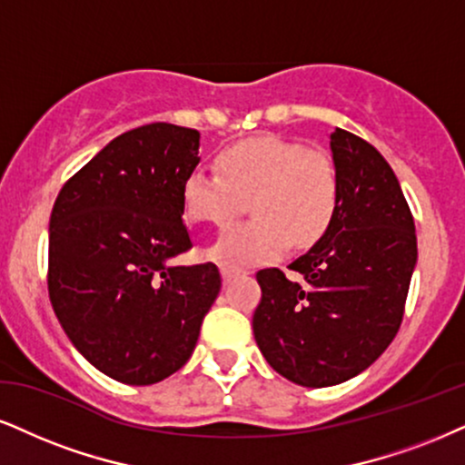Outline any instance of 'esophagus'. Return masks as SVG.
I'll return each instance as SVG.
<instances>
[{"label": "esophagus", "mask_w": 465, "mask_h": 465, "mask_svg": "<svg viewBox=\"0 0 465 465\" xmlns=\"http://www.w3.org/2000/svg\"><path fill=\"white\" fill-rule=\"evenodd\" d=\"M239 276V272H231V269H222V278H223V284H231L234 278Z\"/></svg>", "instance_id": "1"}]
</instances>
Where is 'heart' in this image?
<instances>
[{
  "label": "heart",
  "mask_w": 465,
  "mask_h": 465,
  "mask_svg": "<svg viewBox=\"0 0 465 465\" xmlns=\"http://www.w3.org/2000/svg\"><path fill=\"white\" fill-rule=\"evenodd\" d=\"M217 171L192 170L183 179V213L192 222L226 226L250 203L252 220L211 245L209 256L223 269L273 262L323 239L336 220L341 183L325 151L261 135L223 148Z\"/></svg>",
  "instance_id": "obj_1"
}]
</instances>
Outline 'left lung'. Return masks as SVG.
<instances>
[{"label": "left lung", "instance_id": "obj_1", "mask_svg": "<svg viewBox=\"0 0 465 465\" xmlns=\"http://www.w3.org/2000/svg\"><path fill=\"white\" fill-rule=\"evenodd\" d=\"M341 183L336 220L289 269L256 273L252 317L273 371L306 388L336 386L369 369L397 336L418 261L414 217L399 179L362 137L330 134Z\"/></svg>", "mask_w": 465, "mask_h": 465}]
</instances>
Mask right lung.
<instances>
[{"label": "right lung", "instance_id": "obj_1", "mask_svg": "<svg viewBox=\"0 0 465 465\" xmlns=\"http://www.w3.org/2000/svg\"><path fill=\"white\" fill-rule=\"evenodd\" d=\"M198 148L196 129L127 131L62 187L51 211L55 317L94 369L129 386H151L187 362L220 293L213 262L170 265L192 248L181 185Z\"/></svg>", "mask_w": 465, "mask_h": 465}]
</instances>
